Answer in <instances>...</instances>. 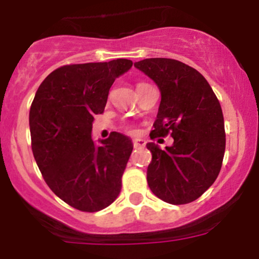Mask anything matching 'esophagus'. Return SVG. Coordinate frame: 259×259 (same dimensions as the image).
<instances>
[{
  "instance_id": "34e87169",
  "label": "esophagus",
  "mask_w": 259,
  "mask_h": 259,
  "mask_svg": "<svg viewBox=\"0 0 259 259\" xmlns=\"http://www.w3.org/2000/svg\"><path fill=\"white\" fill-rule=\"evenodd\" d=\"M145 145V140L143 139H135L134 142H133V146H134L135 149L137 148H142V146Z\"/></svg>"
}]
</instances>
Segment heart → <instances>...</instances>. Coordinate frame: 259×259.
Here are the masks:
<instances>
[{
  "label": "heart",
  "instance_id": "obj_1",
  "mask_svg": "<svg viewBox=\"0 0 259 259\" xmlns=\"http://www.w3.org/2000/svg\"><path fill=\"white\" fill-rule=\"evenodd\" d=\"M144 83H146V82H139L138 83V86H140V85H144ZM137 86V88H138ZM125 130H126V132H129V133H132L133 132V129L130 126H125Z\"/></svg>",
  "mask_w": 259,
  "mask_h": 259
}]
</instances>
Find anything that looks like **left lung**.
<instances>
[{"mask_svg": "<svg viewBox=\"0 0 259 259\" xmlns=\"http://www.w3.org/2000/svg\"><path fill=\"white\" fill-rule=\"evenodd\" d=\"M134 66L158 85L161 101L150 138L174 139L161 150L146 144L151 163L146 171L149 188L170 204L194 202L215 182L226 150L221 104L200 72L178 60L155 57Z\"/></svg>", "mask_w": 259, "mask_h": 259, "instance_id": "obj_1", "label": "left lung"}]
</instances>
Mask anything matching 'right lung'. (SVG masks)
<instances>
[{"label":"right lung","mask_w":259,"mask_h":259,"mask_svg":"<svg viewBox=\"0 0 259 259\" xmlns=\"http://www.w3.org/2000/svg\"><path fill=\"white\" fill-rule=\"evenodd\" d=\"M132 60L65 65L38 86L30 109L31 146L50 189L81 211L109 207L121 190L132 140L113 132L96 146L94 116L103 114L115 79Z\"/></svg>","instance_id":"1"}]
</instances>
